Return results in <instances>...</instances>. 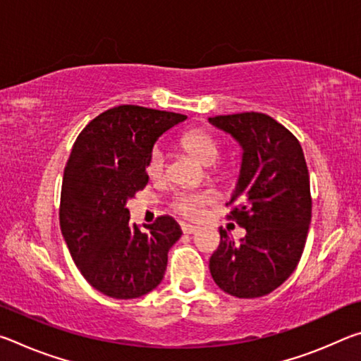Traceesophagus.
I'll use <instances>...</instances> for the list:
<instances>
[{"label": "esophagus", "instance_id": "1", "mask_svg": "<svg viewBox=\"0 0 361 361\" xmlns=\"http://www.w3.org/2000/svg\"><path fill=\"white\" fill-rule=\"evenodd\" d=\"M181 231L185 232V234H194V232L199 231V228H197V226H192V224H188V223H181Z\"/></svg>", "mask_w": 361, "mask_h": 361}]
</instances>
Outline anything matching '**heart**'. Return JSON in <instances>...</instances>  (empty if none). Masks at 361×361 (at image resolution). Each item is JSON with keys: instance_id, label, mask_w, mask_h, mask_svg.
I'll return each mask as SVG.
<instances>
[{"instance_id": "heart-1", "label": "heart", "mask_w": 361, "mask_h": 361, "mask_svg": "<svg viewBox=\"0 0 361 361\" xmlns=\"http://www.w3.org/2000/svg\"><path fill=\"white\" fill-rule=\"evenodd\" d=\"M181 145L189 154H192L204 166H212L221 154V146L213 133L207 130H189L181 137ZM167 154L164 146L154 145L149 151L146 161V173L151 178H161L166 173ZM213 173L219 172V167H212ZM212 202V194L209 191H180L175 192L170 207L175 213L185 218H197L204 212V207Z\"/></svg>"}]
</instances>
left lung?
Masks as SVG:
<instances>
[{
  "label": "left lung",
  "instance_id": "left-lung-1",
  "mask_svg": "<svg viewBox=\"0 0 361 361\" xmlns=\"http://www.w3.org/2000/svg\"><path fill=\"white\" fill-rule=\"evenodd\" d=\"M213 126L243 149L240 176L228 204V219L245 228L240 242L219 229L210 258L215 283L235 298H259L279 288L301 259L310 218L309 170L301 143L264 113L215 116Z\"/></svg>",
  "mask_w": 361,
  "mask_h": 361
}]
</instances>
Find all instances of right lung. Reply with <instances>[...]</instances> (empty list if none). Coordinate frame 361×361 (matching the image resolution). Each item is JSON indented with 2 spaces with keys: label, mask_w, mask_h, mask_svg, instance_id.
<instances>
[{
  "label": "right lung",
  "mask_w": 361,
  "mask_h": 361,
  "mask_svg": "<svg viewBox=\"0 0 361 361\" xmlns=\"http://www.w3.org/2000/svg\"><path fill=\"white\" fill-rule=\"evenodd\" d=\"M185 119L137 105L114 106L90 121L73 145L60 228L79 272L109 298H140L162 282L180 226L162 215L143 232L130 223L126 202L148 185L146 161L156 140Z\"/></svg>",
  "instance_id": "add662e5"
}]
</instances>
